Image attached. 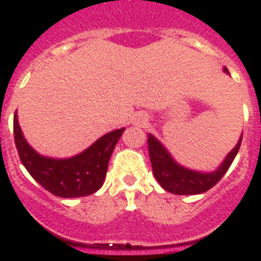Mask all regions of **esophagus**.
Segmentation results:
<instances>
[{
    "label": "esophagus",
    "mask_w": 261,
    "mask_h": 261,
    "mask_svg": "<svg viewBox=\"0 0 261 261\" xmlns=\"http://www.w3.org/2000/svg\"><path fill=\"white\" fill-rule=\"evenodd\" d=\"M146 116L143 115V114H139V115H137L134 118V124H137V126H142V124L146 123Z\"/></svg>",
    "instance_id": "esophagus-1"
}]
</instances>
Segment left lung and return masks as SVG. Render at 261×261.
<instances>
[{
	"instance_id": "obj_1",
	"label": "left lung",
	"mask_w": 261,
	"mask_h": 261,
	"mask_svg": "<svg viewBox=\"0 0 261 261\" xmlns=\"http://www.w3.org/2000/svg\"><path fill=\"white\" fill-rule=\"evenodd\" d=\"M225 73H229L228 69L224 68ZM147 143H149V155L151 161L152 174L155 179L160 182V185L164 188L166 192H170L173 194H200L205 193L213 188V186L224 177L228 169L233 162L234 156L237 155L239 149H240L241 139L237 142L234 149L225 156V160L220 165L217 170L212 173H202V171H196L186 169L177 164L170 152L167 151L155 137L151 134L147 135Z\"/></svg>"
}]
</instances>
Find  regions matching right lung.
<instances>
[{
    "mask_svg": "<svg viewBox=\"0 0 261 261\" xmlns=\"http://www.w3.org/2000/svg\"><path fill=\"white\" fill-rule=\"evenodd\" d=\"M123 131L124 128L111 131L77 155L56 160L40 155L32 149L22 135L17 114L13 120L14 143L28 173L48 192L63 198L90 196L100 189L110 156Z\"/></svg>",
    "mask_w": 261,
    "mask_h": 261,
    "instance_id": "1",
    "label": "right lung"
}]
</instances>
